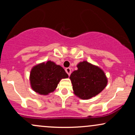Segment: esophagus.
<instances>
[{
    "label": "esophagus",
    "mask_w": 135,
    "mask_h": 135,
    "mask_svg": "<svg viewBox=\"0 0 135 135\" xmlns=\"http://www.w3.org/2000/svg\"><path fill=\"white\" fill-rule=\"evenodd\" d=\"M65 71H66V72L67 73V74L69 75H70L71 74V69L70 68H66V69H65Z\"/></svg>",
    "instance_id": "esophagus-1"
}]
</instances>
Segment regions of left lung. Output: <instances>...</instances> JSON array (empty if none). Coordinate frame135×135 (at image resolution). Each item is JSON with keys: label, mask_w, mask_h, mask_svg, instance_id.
I'll return each instance as SVG.
<instances>
[{"label": "left lung", "mask_w": 135, "mask_h": 135, "mask_svg": "<svg viewBox=\"0 0 135 135\" xmlns=\"http://www.w3.org/2000/svg\"><path fill=\"white\" fill-rule=\"evenodd\" d=\"M77 70L70 76L75 95L83 100H88L101 93L107 85L108 79L105 72L99 66L80 61Z\"/></svg>", "instance_id": "1"}]
</instances>
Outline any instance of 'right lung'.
<instances>
[{
    "label": "right lung",
    "mask_w": 135,
    "mask_h": 135,
    "mask_svg": "<svg viewBox=\"0 0 135 135\" xmlns=\"http://www.w3.org/2000/svg\"><path fill=\"white\" fill-rule=\"evenodd\" d=\"M69 75L60 65L51 61L42 62L32 67L30 74L32 89L41 95H47L56 89L62 79Z\"/></svg>",
    "instance_id": "add662e5"
}]
</instances>
